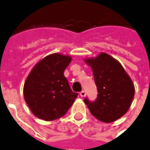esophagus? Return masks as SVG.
Here are the masks:
<instances>
[{"label": "esophagus", "instance_id": "1", "mask_svg": "<svg viewBox=\"0 0 150 150\" xmlns=\"http://www.w3.org/2000/svg\"><path fill=\"white\" fill-rule=\"evenodd\" d=\"M79 95H80V97H84L86 96V93H85V91H81L80 93H79Z\"/></svg>", "mask_w": 150, "mask_h": 150}]
</instances>
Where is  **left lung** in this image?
Masks as SVG:
<instances>
[{
	"label": "left lung",
	"instance_id": "obj_1",
	"mask_svg": "<svg viewBox=\"0 0 150 150\" xmlns=\"http://www.w3.org/2000/svg\"><path fill=\"white\" fill-rule=\"evenodd\" d=\"M86 63L92 67L97 87V98L84 103L91 114L98 120L112 122L126 114L133 100L135 88L129 75L122 65L105 53L93 58H86Z\"/></svg>",
	"mask_w": 150,
	"mask_h": 150
}]
</instances>
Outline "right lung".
<instances>
[{
  "label": "right lung",
  "mask_w": 150,
  "mask_h": 150,
  "mask_svg": "<svg viewBox=\"0 0 150 150\" xmlns=\"http://www.w3.org/2000/svg\"><path fill=\"white\" fill-rule=\"evenodd\" d=\"M71 62L70 56L53 53L40 61L28 75L23 87L24 99L39 119L52 121L62 117L78 96L64 76Z\"/></svg>",
  "instance_id": "1"
}]
</instances>
